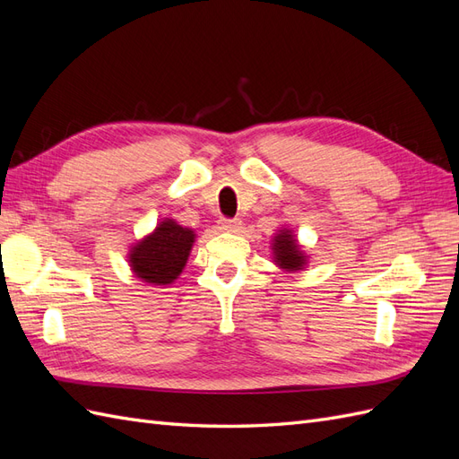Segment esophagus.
Instances as JSON below:
<instances>
[{
  "label": "esophagus",
  "mask_w": 459,
  "mask_h": 459,
  "mask_svg": "<svg viewBox=\"0 0 459 459\" xmlns=\"http://www.w3.org/2000/svg\"><path fill=\"white\" fill-rule=\"evenodd\" d=\"M218 230L220 231H226V233H235L241 230V220H220L218 221Z\"/></svg>",
  "instance_id": "1"
}]
</instances>
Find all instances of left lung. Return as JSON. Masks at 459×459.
<instances>
[{
  "instance_id": "8db88e82",
  "label": "left lung",
  "mask_w": 459,
  "mask_h": 459,
  "mask_svg": "<svg viewBox=\"0 0 459 459\" xmlns=\"http://www.w3.org/2000/svg\"><path fill=\"white\" fill-rule=\"evenodd\" d=\"M272 258L273 264L285 273L302 272L308 266V255L302 251V245L299 243L297 235L290 228H280L272 238Z\"/></svg>"
}]
</instances>
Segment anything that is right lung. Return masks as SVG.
<instances>
[{"label": "right lung", "mask_w": 459, "mask_h": 459, "mask_svg": "<svg viewBox=\"0 0 459 459\" xmlns=\"http://www.w3.org/2000/svg\"><path fill=\"white\" fill-rule=\"evenodd\" d=\"M195 238L191 228L164 218L155 230L130 247L128 266L137 280L147 285H170L182 275Z\"/></svg>", "instance_id": "add662e5"}]
</instances>
